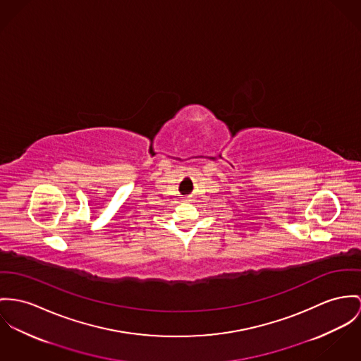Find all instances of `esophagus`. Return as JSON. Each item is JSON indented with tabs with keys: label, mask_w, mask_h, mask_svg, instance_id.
I'll return each instance as SVG.
<instances>
[{
	"label": "esophagus",
	"mask_w": 361,
	"mask_h": 361,
	"mask_svg": "<svg viewBox=\"0 0 361 361\" xmlns=\"http://www.w3.org/2000/svg\"><path fill=\"white\" fill-rule=\"evenodd\" d=\"M183 200H185V202H188V200H190V199H188V196H187V197H184V199H183Z\"/></svg>",
	"instance_id": "obj_1"
}]
</instances>
